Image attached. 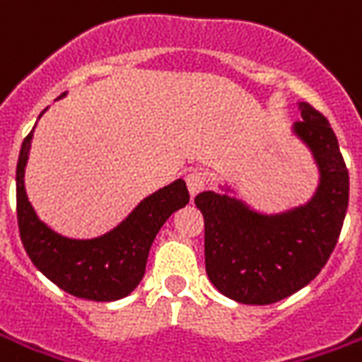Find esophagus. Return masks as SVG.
Instances as JSON below:
<instances>
[{
  "label": "esophagus",
  "mask_w": 362,
  "mask_h": 362,
  "mask_svg": "<svg viewBox=\"0 0 362 362\" xmlns=\"http://www.w3.org/2000/svg\"><path fill=\"white\" fill-rule=\"evenodd\" d=\"M186 186H188L190 196H196V194H200V192L206 188V176L198 170L190 172V174L186 176Z\"/></svg>",
  "instance_id": "obj_1"
}]
</instances>
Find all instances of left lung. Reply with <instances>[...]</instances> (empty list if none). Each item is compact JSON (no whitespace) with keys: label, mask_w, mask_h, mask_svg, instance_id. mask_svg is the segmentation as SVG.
<instances>
[{"label":"left lung","mask_w":362,"mask_h":362,"mask_svg":"<svg viewBox=\"0 0 362 362\" xmlns=\"http://www.w3.org/2000/svg\"><path fill=\"white\" fill-rule=\"evenodd\" d=\"M293 132L319 166L315 196L281 214H259L242 200L202 192L196 206L206 228V272L238 303L269 305L311 284L335 250L349 206V172L329 120L301 103Z\"/></svg>","instance_id":"1"}]
</instances>
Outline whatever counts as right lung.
Segmentation results:
<instances>
[{"label": "right lung", "mask_w": 362, "mask_h": 362, "mask_svg": "<svg viewBox=\"0 0 362 362\" xmlns=\"http://www.w3.org/2000/svg\"><path fill=\"white\" fill-rule=\"evenodd\" d=\"M31 139L33 130L21 144L16 174L17 223L27 255L47 279L81 299L117 301L132 293L144 275L150 245L158 230L190 200L186 182L180 178L150 194L105 235L93 240L65 238L37 218L27 198L23 176Z\"/></svg>", "instance_id": "obj_1"}]
</instances>
